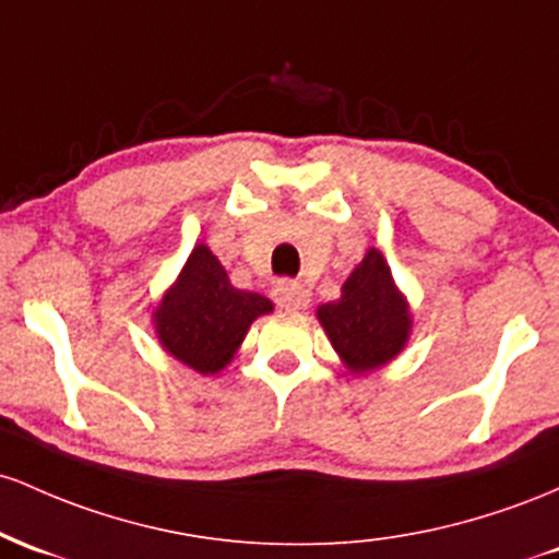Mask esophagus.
<instances>
[{
  "mask_svg": "<svg viewBox=\"0 0 559 559\" xmlns=\"http://www.w3.org/2000/svg\"><path fill=\"white\" fill-rule=\"evenodd\" d=\"M272 296H274V304L287 311H298L309 306V290L293 280H280L277 285H274Z\"/></svg>",
  "mask_w": 559,
  "mask_h": 559,
  "instance_id": "1",
  "label": "esophagus"
}]
</instances>
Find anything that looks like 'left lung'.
Instances as JSON below:
<instances>
[{"label":"left lung","mask_w":559,"mask_h":559,"mask_svg":"<svg viewBox=\"0 0 559 559\" xmlns=\"http://www.w3.org/2000/svg\"><path fill=\"white\" fill-rule=\"evenodd\" d=\"M317 317L341 359L356 374L391 361L404 348L412 328L391 269L374 248L350 272L341 300L319 306Z\"/></svg>","instance_id":"left-lung-1"}]
</instances>
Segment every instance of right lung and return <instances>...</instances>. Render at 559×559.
Instances as JSON below:
<instances>
[{"label": "right lung", "mask_w": 559, "mask_h": 559, "mask_svg": "<svg viewBox=\"0 0 559 559\" xmlns=\"http://www.w3.org/2000/svg\"><path fill=\"white\" fill-rule=\"evenodd\" d=\"M272 309L259 293L237 290L216 255L198 246L155 311V328L174 359L213 374L235 356L250 322Z\"/></svg>", "instance_id": "1"}]
</instances>
